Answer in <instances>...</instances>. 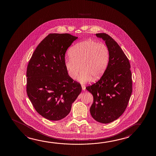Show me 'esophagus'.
<instances>
[{
	"label": "esophagus",
	"instance_id": "obj_1",
	"mask_svg": "<svg viewBox=\"0 0 156 156\" xmlns=\"http://www.w3.org/2000/svg\"><path fill=\"white\" fill-rule=\"evenodd\" d=\"M82 86V89H83V90H85L86 89V87L85 86V85H82V86Z\"/></svg>",
	"mask_w": 156,
	"mask_h": 156
}]
</instances>
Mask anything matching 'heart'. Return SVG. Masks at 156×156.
Listing matches in <instances>:
<instances>
[{"label": "heart", "instance_id": "1", "mask_svg": "<svg viewBox=\"0 0 156 156\" xmlns=\"http://www.w3.org/2000/svg\"><path fill=\"white\" fill-rule=\"evenodd\" d=\"M70 58L65 60L64 66L71 79L77 78L81 83L97 79L107 69L109 59V51L107 45L93 40L83 41L74 45L69 51ZM81 68H80V67Z\"/></svg>", "mask_w": 156, "mask_h": 156}]
</instances>
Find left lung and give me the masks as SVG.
Listing matches in <instances>:
<instances>
[{"instance_id":"1","label":"left lung","mask_w":156,"mask_h":156,"mask_svg":"<svg viewBox=\"0 0 156 156\" xmlns=\"http://www.w3.org/2000/svg\"><path fill=\"white\" fill-rule=\"evenodd\" d=\"M105 41L109 60L100 79L86 88L93 96L90 108L92 117L108 124L117 119L125 111L132 93V78L128 58L117 43L105 33L96 34Z\"/></svg>"}]
</instances>
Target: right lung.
Instances as JSON below:
<instances>
[{"label": "right lung", "mask_w": 156, "mask_h": 156, "mask_svg": "<svg viewBox=\"0 0 156 156\" xmlns=\"http://www.w3.org/2000/svg\"><path fill=\"white\" fill-rule=\"evenodd\" d=\"M78 37L50 34L37 47L27 70V93L37 112L50 120L62 119L81 93L80 83L64 66L66 50Z\"/></svg>", "instance_id": "1"}]
</instances>
